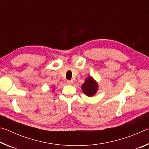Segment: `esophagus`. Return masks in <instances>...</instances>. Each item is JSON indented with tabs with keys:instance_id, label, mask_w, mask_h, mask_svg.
Listing matches in <instances>:
<instances>
[{
	"instance_id": "1",
	"label": "esophagus",
	"mask_w": 149,
	"mask_h": 149,
	"mask_svg": "<svg viewBox=\"0 0 149 149\" xmlns=\"http://www.w3.org/2000/svg\"><path fill=\"white\" fill-rule=\"evenodd\" d=\"M67 84H69V85H72L74 84V81H73L72 80H68L67 81Z\"/></svg>"
}]
</instances>
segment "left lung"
<instances>
[{"label":"left lung","instance_id":"obj_1","mask_svg":"<svg viewBox=\"0 0 149 149\" xmlns=\"http://www.w3.org/2000/svg\"><path fill=\"white\" fill-rule=\"evenodd\" d=\"M81 89L83 92L88 97H92L97 91L98 85L97 82L91 77H88L82 85Z\"/></svg>","mask_w":149,"mask_h":149}]
</instances>
